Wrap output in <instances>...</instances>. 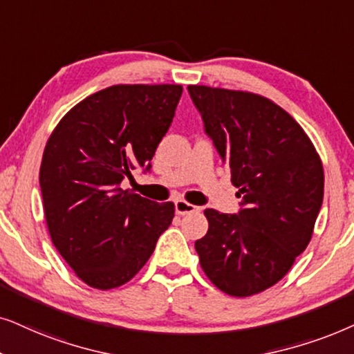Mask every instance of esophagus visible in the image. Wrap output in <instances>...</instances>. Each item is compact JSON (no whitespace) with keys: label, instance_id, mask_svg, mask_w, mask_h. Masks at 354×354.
I'll list each match as a JSON object with an SVG mask.
<instances>
[{"label":"esophagus","instance_id":"34e87169","mask_svg":"<svg viewBox=\"0 0 354 354\" xmlns=\"http://www.w3.org/2000/svg\"><path fill=\"white\" fill-rule=\"evenodd\" d=\"M174 210H176L178 215H186V214H191V212H197L199 210V207H196V205L189 204V202L180 199V201L174 202Z\"/></svg>","mask_w":354,"mask_h":354}]
</instances>
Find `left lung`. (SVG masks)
I'll list each match as a JSON object with an SVG mask.
<instances>
[{
  "mask_svg": "<svg viewBox=\"0 0 354 354\" xmlns=\"http://www.w3.org/2000/svg\"><path fill=\"white\" fill-rule=\"evenodd\" d=\"M205 133L243 197L234 215L205 209L209 230L196 241L204 273L234 298L283 279L313 238L324 199V167L295 118L244 91L189 86Z\"/></svg>",
  "mask_w": 354,
  "mask_h": 354,
  "instance_id": "8db88e82",
  "label": "left lung"
}]
</instances>
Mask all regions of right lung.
Masks as SVG:
<instances>
[{"mask_svg":"<svg viewBox=\"0 0 354 354\" xmlns=\"http://www.w3.org/2000/svg\"><path fill=\"white\" fill-rule=\"evenodd\" d=\"M183 87L118 84L71 108L51 133L40 165L46 226L61 257L84 283H128L171 225L173 202L121 189L138 167L150 169Z\"/></svg>","mask_w":354,"mask_h":354,"instance_id":"right-lung-1","label":"right lung"}]
</instances>
